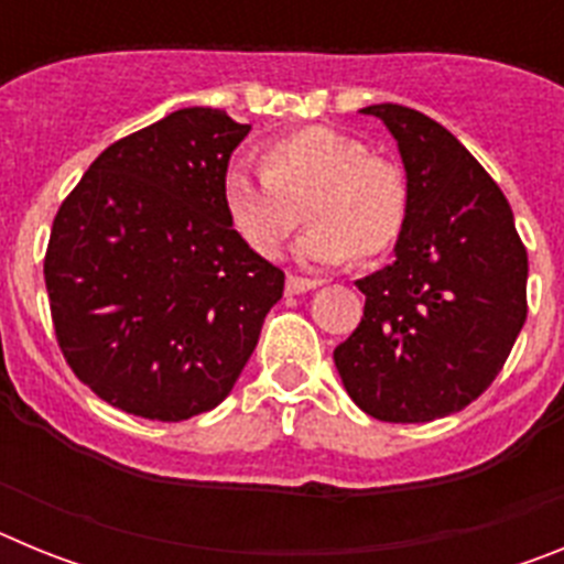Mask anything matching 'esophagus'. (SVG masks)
I'll return each instance as SVG.
<instances>
[{"label": "esophagus", "mask_w": 564, "mask_h": 564, "mask_svg": "<svg viewBox=\"0 0 564 564\" xmlns=\"http://www.w3.org/2000/svg\"><path fill=\"white\" fill-rule=\"evenodd\" d=\"M322 282L318 279H302V276H288V293H307L313 288H318Z\"/></svg>", "instance_id": "1"}]
</instances>
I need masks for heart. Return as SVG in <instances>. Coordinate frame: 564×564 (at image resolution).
<instances>
[{"instance_id": "heart-1", "label": "heart", "mask_w": 564, "mask_h": 564, "mask_svg": "<svg viewBox=\"0 0 564 564\" xmlns=\"http://www.w3.org/2000/svg\"><path fill=\"white\" fill-rule=\"evenodd\" d=\"M228 226L259 257H279L306 203L311 223L296 259L341 265L390 251L406 228L410 186L401 166L333 127H305L268 143L262 169L234 161L220 183Z\"/></svg>"}]
</instances>
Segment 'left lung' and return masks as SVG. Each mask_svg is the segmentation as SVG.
<instances>
[{
	"instance_id": "obj_1",
	"label": "left lung",
	"mask_w": 564,
	"mask_h": 564,
	"mask_svg": "<svg viewBox=\"0 0 564 564\" xmlns=\"http://www.w3.org/2000/svg\"><path fill=\"white\" fill-rule=\"evenodd\" d=\"M361 112L395 138L410 217L395 262L356 282L364 316L333 361L358 410L426 423L460 412L502 370L525 325L528 253L506 194L449 129L401 104Z\"/></svg>"
}]
</instances>
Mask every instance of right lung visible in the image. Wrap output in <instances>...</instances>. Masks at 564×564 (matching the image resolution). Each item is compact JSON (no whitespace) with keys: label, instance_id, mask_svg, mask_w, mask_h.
Segmentation results:
<instances>
[{"label":"right lung","instance_id":"obj_1","mask_svg":"<svg viewBox=\"0 0 564 564\" xmlns=\"http://www.w3.org/2000/svg\"><path fill=\"white\" fill-rule=\"evenodd\" d=\"M251 132L186 107L98 154L44 257L58 347L101 401L188 421L234 390L285 273L228 226L220 183Z\"/></svg>","mask_w":564,"mask_h":564}]
</instances>
